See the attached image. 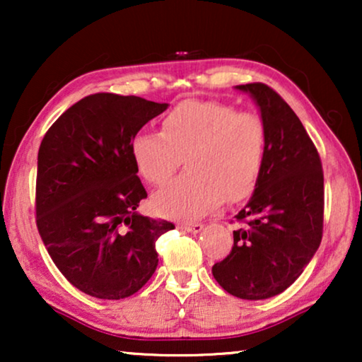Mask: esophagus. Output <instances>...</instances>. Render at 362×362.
Here are the masks:
<instances>
[{
	"mask_svg": "<svg viewBox=\"0 0 362 362\" xmlns=\"http://www.w3.org/2000/svg\"><path fill=\"white\" fill-rule=\"evenodd\" d=\"M181 229H185L186 232H191V234H199V232L204 229V226L202 224H185V226H181Z\"/></svg>",
	"mask_w": 362,
	"mask_h": 362,
	"instance_id": "1",
	"label": "esophagus"
}]
</instances>
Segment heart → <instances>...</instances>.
<instances>
[{
	"label": "heart",
	"mask_w": 362,
	"mask_h": 362,
	"mask_svg": "<svg viewBox=\"0 0 362 362\" xmlns=\"http://www.w3.org/2000/svg\"><path fill=\"white\" fill-rule=\"evenodd\" d=\"M264 150L259 117L212 100L177 103L163 117L161 132H140L130 141L133 165L150 185L170 181L185 158L187 175L153 196L158 214L173 219H197L224 199L249 197Z\"/></svg>",
	"instance_id": "b5f03b06"
}]
</instances>
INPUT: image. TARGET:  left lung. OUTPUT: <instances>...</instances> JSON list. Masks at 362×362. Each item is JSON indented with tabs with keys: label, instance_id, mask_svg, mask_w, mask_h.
Masks as SVG:
<instances>
[{
	"label": "left lung",
	"instance_id": "8db88e82",
	"mask_svg": "<svg viewBox=\"0 0 362 362\" xmlns=\"http://www.w3.org/2000/svg\"><path fill=\"white\" fill-rule=\"evenodd\" d=\"M249 93L265 128L259 181L237 214L234 247L212 267L227 293L267 300L281 293L310 264L323 234L325 187L320 155L288 103L265 83L235 86Z\"/></svg>",
	"mask_w": 362,
	"mask_h": 362
}]
</instances>
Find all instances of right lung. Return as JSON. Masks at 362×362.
Segmentation results:
<instances>
[{
    "instance_id": "obj_1",
    "label": "right lung",
    "mask_w": 362,
    "mask_h": 362,
    "mask_svg": "<svg viewBox=\"0 0 362 362\" xmlns=\"http://www.w3.org/2000/svg\"><path fill=\"white\" fill-rule=\"evenodd\" d=\"M168 107L93 93L67 108L42 138L37 230L61 274L83 293L122 300L155 274L158 237L175 226L136 211L146 191L130 141Z\"/></svg>"
}]
</instances>
